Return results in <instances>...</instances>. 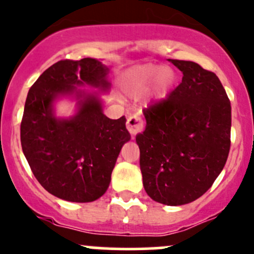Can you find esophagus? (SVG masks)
Here are the masks:
<instances>
[{"instance_id": "esophagus-1", "label": "esophagus", "mask_w": 254, "mask_h": 254, "mask_svg": "<svg viewBox=\"0 0 254 254\" xmlns=\"http://www.w3.org/2000/svg\"><path fill=\"white\" fill-rule=\"evenodd\" d=\"M127 127L131 135H136L143 130V120L140 116H132L127 119Z\"/></svg>"}]
</instances>
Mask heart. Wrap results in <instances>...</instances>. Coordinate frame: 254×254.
I'll return each mask as SVG.
<instances>
[{
  "label": "heart",
  "mask_w": 254,
  "mask_h": 254,
  "mask_svg": "<svg viewBox=\"0 0 254 254\" xmlns=\"http://www.w3.org/2000/svg\"><path fill=\"white\" fill-rule=\"evenodd\" d=\"M174 75L164 66L142 65L127 74L125 85L132 95H140L156 81V93L159 98L167 95L168 90L173 85Z\"/></svg>",
  "instance_id": "1"
}]
</instances>
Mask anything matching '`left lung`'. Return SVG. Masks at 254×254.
<instances>
[{"instance_id": "left-lung-1", "label": "left lung", "mask_w": 254, "mask_h": 254, "mask_svg": "<svg viewBox=\"0 0 254 254\" xmlns=\"http://www.w3.org/2000/svg\"><path fill=\"white\" fill-rule=\"evenodd\" d=\"M168 61L183 80L167 98L143 109L146 129L136 142L148 196L181 205L205 193L225 165L231 105L213 71L190 61Z\"/></svg>"}]
</instances>
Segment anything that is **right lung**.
<instances>
[{"mask_svg": "<svg viewBox=\"0 0 254 254\" xmlns=\"http://www.w3.org/2000/svg\"><path fill=\"white\" fill-rule=\"evenodd\" d=\"M109 69L93 58L64 60L47 68L28 92L20 124L23 153L42 188L69 202H92L108 189L123 145L130 140L125 117L105 116L97 92H107ZM75 94L78 112L69 120L54 116L53 102Z\"/></svg>", "mask_w": 254, "mask_h": 254, "instance_id": "1", "label": "right lung"}]
</instances>
